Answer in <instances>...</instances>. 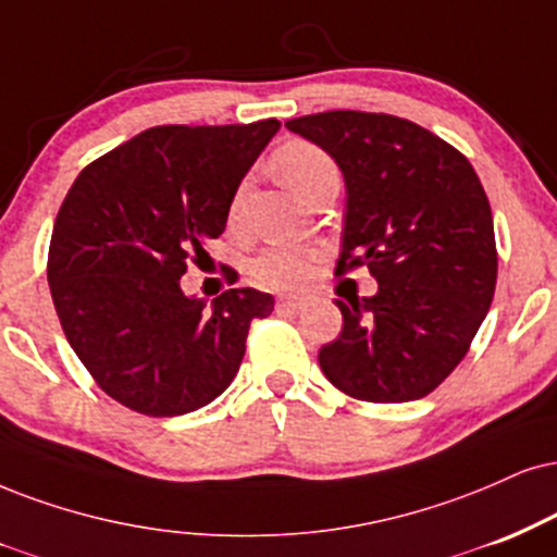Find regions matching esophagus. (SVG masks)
Listing matches in <instances>:
<instances>
[{
  "instance_id": "34e87169",
  "label": "esophagus",
  "mask_w": 557,
  "mask_h": 557,
  "mask_svg": "<svg viewBox=\"0 0 557 557\" xmlns=\"http://www.w3.org/2000/svg\"><path fill=\"white\" fill-rule=\"evenodd\" d=\"M307 305H310V297H299V294H292V297H281L276 301L278 310H286V312H299V310H305Z\"/></svg>"
}]
</instances>
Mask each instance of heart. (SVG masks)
<instances>
[{"instance_id": "heart-1", "label": "heart", "mask_w": 557, "mask_h": 557, "mask_svg": "<svg viewBox=\"0 0 557 557\" xmlns=\"http://www.w3.org/2000/svg\"><path fill=\"white\" fill-rule=\"evenodd\" d=\"M273 168H276L281 181L297 190L299 196H305L325 175L338 173L333 157L325 149H320L318 144L305 139H292L281 144L276 154H273ZM239 194L235 196V203H232V214L237 211ZM312 260L314 250H307V247H268L265 252H260V258H256V263H252V276L263 286H271V289H294V286H299L301 281L310 276Z\"/></svg>"}]
</instances>
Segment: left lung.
<instances>
[{"instance_id": "obj_1", "label": "left lung", "mask_w": 557, "mask_h": 557, "mask_svg": "<svg viewBox=\"0 0 557 557\" xmlns=\"http://www.w3.org/2000/svg\"><path fill=\"white\" fill-rule=\"evenodd\" d=\"M346 181L335 271L367 265L374 297L335 301L338 338L320 367L367 403L418 400L465 359L496 292L493 214L468 157L413 121L327 111L286 121Z\"/></svg>"}]
</instances>
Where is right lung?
I'll return each mask as SVG.
<instances>
[{"mask_svg":"<svg viewBox=\"0 0 557 557\" xmlns=\"http://www.w3.org/2000/svg\"><path fill=\"white\" fill-rule=\"evenodd\" d=\"M276 119L243 126H154L87 164L61 203L48 286L64 335L106 395L168 418L203 408L235 380L250 322L273 297L230 289L185 297L188 260L226 214Z\"/></svg>","mask_w":557,"mask_h":557,"instance_id":"right-lung-1","label":"right lung"}]
</instances>
